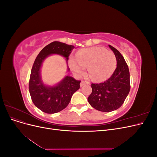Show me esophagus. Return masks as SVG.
I'll return each mask as SVG.
<instances>
[{
    "label": "esophagus",
    "instance_id": "esophagus-1",
    "mask_svg": "<svg viewBox=\"0 0 157 157\" xmlns=\"http://www.w3.org/2000/svg\"><path fill=\"white\" fill-rule=\"evenodd\" d=\"M86 84H90V82H87V81H84V80H82V81H81V82H80V86L82 87V86H84V85H86Z\"/></svg>",
    "mask_w": 157,
    "mask_h": 157
}]
</instances>
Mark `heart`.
Segmentation results:
<instances>
[{"label": "heart", "mask_w": 157, "mask_h": 157, "mask_svg": "<svg viewBox=\"0 0 157 157\" xmlns=\"http://www.w3.org/2000/svg\"><path fill=\"white\" fill-rule=\"evenodd\" d=\"M70 67L77 75L83 74L87 67L89 77L95 82L109 78L117 67V58L112 51L99 46L80 50L75 59L70 60Z\"/></svg>", "instance_id": "heart-1"}]
</instances>
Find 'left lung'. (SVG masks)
<instances>
[{
  "instance_id": "obj_1",
  "label": "left lung",
  "mask_w": 157,
  "mask_h": 157,
  "mask_svg": "<svg viewBox=\"0 0 157 157\" xmlns=\"http://www.w3.org/2000/svg\"><path fill=\"white\" fill-rule=\"evenodd\" d=\"M117 58V68L106 81L91 84L92 92L88 101L92 107L102 112L117 110L124 103L130 90V72L124 57L109 45Z\"/></svg>"
}]
</instances>
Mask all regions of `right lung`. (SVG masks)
<instances>
[{
	"label": "right lung",
	"mask_w": 157,
	"mask_h": 157,
	"mask_svg": "<svg viewBox=\"0 0 157 157\" xmlns=\"http://www.w3.org/2000/svg\"><path fill=\"white\" fill-rule=\"evenodd\" d=\"M75 46L54 41L46 46L36 58L31 69L29 90L35 105L46 113L53 114L62 111L69 103L73 94L80 88L81 80H77L70 76L53 86H46L41 79L40 68L44 60L51 54H58L66 58ZM69 71V67L67 68Z\"/></svg>",
	"instance_id": "right-lung-1"
}]
</instances>
